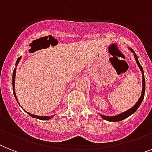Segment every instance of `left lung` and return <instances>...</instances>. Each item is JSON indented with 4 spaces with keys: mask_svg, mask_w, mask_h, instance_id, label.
<instances>
[{
    "mask_svg": "<svg viewBox=\"0 0 152 152\" xmlns=\"http://www.w3.org/2000/svg\"><path fill=\"white\" fill-rule=\"evenodd\" d=\"M131 52L134 53V56L135 61L137 62V64L138 65L139 68L141 70V73H142V92H141V97L139 98L138 101L137 102L136 104H135L134 106H133L132 108H130L128 110H126L125 112L122 113H120L118 115H116V116H105V115H101L100 114V116H102V118L104 119V120H107V121H110V122H118V121H121V120H124V119L127 118L128 116H130V115H132L136 111L137 109L139 108V106H141V102H142L143 99H144V96H145V75H144V71H143V68L141 67V65L140 64V63L138 61V59H137V56L136 55V53H134V51L132 49L129 48Z\"/></svg>",
    "mask_w": 152,
    "mask_h": 152,
    "instance_id": "1",
    "label": "left lung"
}]
</instances>
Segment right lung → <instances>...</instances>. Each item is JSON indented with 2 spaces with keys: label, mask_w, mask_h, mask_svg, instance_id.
Listing matches in <instances>:
<instances>
[{
  "label": "right lung",
  "mask_w": 152,
  "mask_h": 152,
  "mask_svg": "<svg viewBox=\"0 0 152 152\" xmlns=\"http://www.w3.org/2000/svg\"><path fill=\"white\" fill-rule=\"evenodd\" d=\"M21 58H22V56H19L18 58L17 61H16V67H17L18 64L19 63L20 60H21ZM15 75H16V69L15 68L14 69L13 71V75H12V88H13V93H14V96H15V97L16 100H17V102H18V99L17 97H16V94H15ZM18 104H19V102H18ZM30 116H32V117H33V118H36V119H39V120H50L51 118H53V116H36V115H33V114H31L30 113H28L26 112Z\"/></svg>",
  "instance_id": "add662e5"
}]
</instances>
